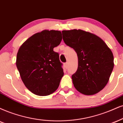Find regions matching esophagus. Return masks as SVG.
I'll return each mask as SVG.
<instances>
[{
  "label": "esophagus",
  "instance_id": "1",
  "mask_svg": "<svg viewBox=\"0 0 123 123\" xmlns=\"http://www.w3.org/2000/svg\"><path fill=\"white\" fill-rule=\"evenodd\" d=\"M68 63H67H67H66L64 64V66H65V67L66 68H68Z\"/></svg>",
  "mask_w": 123,
  "mask_h": 123
}]
</instances>
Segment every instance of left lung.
<instances>
[{
    "label": "left lung",
    "instance_id": "8db88e82",
    "mask_svg": "<svg viewBox=\"0 0 123 123\" xmlns=\"http://www.w3.org/2000/svg\"><path fill=\"white\" fill-rule=\"evenodd\" d=\"M62 34L64 43L78 55V69L72 75L74 87L86 95L98 93L105 87L112 72V52L100 37L89 32L63 30Z\"/></svg>",
    "mask_w": 123,
    "mask_h": 123
}]
</instances>
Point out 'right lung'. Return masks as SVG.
I'll use <instances>...</instances> for the list:
<instances>
[{"mask_svg": "<svg viewBox=\"0 0 123 123\" xmlns=\"http://www.w3.org/2000/svg\"><path fill=\"white\" fill-rule=\"evenodd\" d=\"M62 40L61 31L45 30L31 36L18 50L16 64L20 78L36 95L47 96L59 87L64 73L54 48Z\"/></svg>", "mask_w": 123, "mask_h": 123, "instance_id": "right-lung-1", "label": "right lung"}]
</instances>
